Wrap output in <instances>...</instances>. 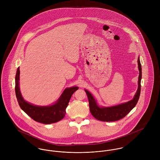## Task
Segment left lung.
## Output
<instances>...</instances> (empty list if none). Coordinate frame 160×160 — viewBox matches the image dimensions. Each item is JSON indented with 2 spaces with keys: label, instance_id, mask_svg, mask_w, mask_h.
<instances>
[{
  "label": "left lung",
  "instance_id": "1",
  "mask_svg": "<svg viewBox=\"0 0 160 160\" xmlns=\"http://www.w3.org/2000/svg\"><path fill=\"white\" fill-rule=\"evenodd\" d=\"M138 68L139 70V76L138 81V89L136 94L134 98L128 102L122 103L119 105H116L112 107H98L96 103L94 98L92 97L91 93L87 90L85 91L87 93L89 103L90 112L92 116L97 119L102 121L110 122L119 120L128 114L136 105L138 100L140 90H141V79H142V67L140 62L139 57L138 58Z\"/></svg>",
  "mask_w": 160,
  "mask_h": 160
}]
</instances>
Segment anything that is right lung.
<instances>
[{
    "instance_id": "add662e5",
    "label": "right lung",
    "mask_w": 160,
    "mask_h": 160,
    "mask_svg": "<svg viewBox=\"0 0 160 160\" xmlns=\"http://www.w3.org/2000/svg\"><path fill=\"white\" fill-rule=\"evenodd\" d=\"M20 68L17 71L15 76V93L20 108L33 120L42 123L52 124L62 120L66 114V108L73 93L78 89V87L66 89L57 102L49 107H39L26 102L20 91L19 79Z\"/></svg>"
}]
</instances>
